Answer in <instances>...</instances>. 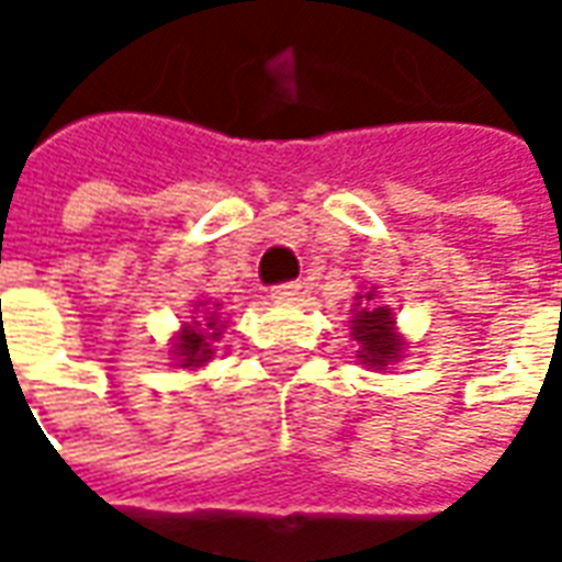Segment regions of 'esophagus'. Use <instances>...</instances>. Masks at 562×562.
Here are the masks:
<instances>
[{"instance_id": "obj_1", "label": "esophagus", "mask_w": 562, "mask_h": 562, "mask_svg": "<svg viewBox=\"0 0 562 562\" xmlns=\"http://www.w3.org/2000/svg\"><path fill=\"white\" fill-rule=\"evenodd\" d=\"M301 294H304V285H301V282H282V285H277V289L270 292V297H273L277 304H292Z\"/></svg>"}]
</instances>
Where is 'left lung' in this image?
Segmentation results:
<instances>
[{"instance_id":"left-lung-1","label":"left lung","mask_w":562,"mask_h":562,"mask_svg":"<svg viewBox=\"0 0 562 562\" xmlns=\"http://www.w3.org/2000/svg\"><path fill=\"white\" fill-rule=\"evenodd\" d=\"M376 294H358L352 310V340L358 342V361L376 370H389L394 361H401L406 340L397 330V316L389 306H370Z\"/></svg>"}]
</instances>
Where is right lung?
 <instances>
[{"mask_svg":"<svg viewBox=\"0 0 562 562\" xmlns=\"http://www.w3.org/2000/svg\"><path fill=\"white\" fill-rule=\"evenodd\" d=\"M210 301H201V313L192 316V322H186L180 334L173 337L171 342V355L177 367H186V370H198V367H204L216 352V342H220L222 325L220 313H210ZM213 310H220V304H213Z\"/></svg>","mask_w":562,"mask_h":562,"instance_id":"1","label":"right lung"}]
</instances>
